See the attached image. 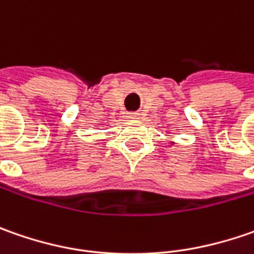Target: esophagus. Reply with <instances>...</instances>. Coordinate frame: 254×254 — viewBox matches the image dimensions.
I'll list each match as a JSON object with an SVG mask.
<instances>
[{
	"mask_svg": "<svg viewBox=\"0 0 254 254\" xmlns=\"http://www.w3.org/2000/svg\"><path fill=\"white\" fill-rule=\"evenodd\" d=\"M128 117H130V119H138V117H140V113H130Z\"/></svg>",
	"mask_w": 254,
	"mask_h": 254,
	"instance_id": "34e87169",
	"label": "esophagus"
}]
</instances>
